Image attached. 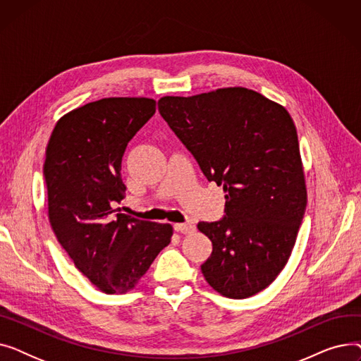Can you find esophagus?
I'll return each instance as SVG.
<instances>
[{
  "instance_id": "1",
  "label": "esophagus",
  "mask_w": 361,
  "mask_h": 361,
  "mask_svg": "<svg viewBox=\"0 0 361 361\" xmlns=\"http://www.w3.org/2000/svg\"><path fill=\"white\" fill-rule=\"evenodd\" d=\"M195 228L196 226L193 224H176L174 225V230L181 234H190L195 231Z\"/></svg>"
}]
</instances>
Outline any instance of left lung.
<instances>
[{"label": "left lung", "mask_w": 361, "mask_h": 361, "mask_svg": "<svg viewBox=\"0 0 361 361\" xmlns=\"http://www.w3.org/2000/svg\"><path fill=\"white\" fill-rule=\"evenodd\" d=\"M158 108L207 181L225 192L224 218L197 224L212 241L200 267L204 279L228 298L257 294L286 267L306 212L293 118L245 87L164 97Z\"/></svg>", "instance_id": "left-lung-1"}]
</instances>
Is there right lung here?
<instances>
[{
    "instance_id": "right-lung-1",
    "label": "right lung",
    "mask_w": 361,
    "mask_h": 361,
    "mask_svg": "<svg viewBox=\"0 0 361 361\" xmlns=\"http://www.w3.org/2000/svg\"><path fill=\"white\" fill-rule=\"evenodd\" d=\"M147 98H105L56 123L44 165L52 230L78 269L106 294L131 290L173 226L116 214L126 196L121 161L128 142L152 118Z\"/></svg>"
}]
</instances>
